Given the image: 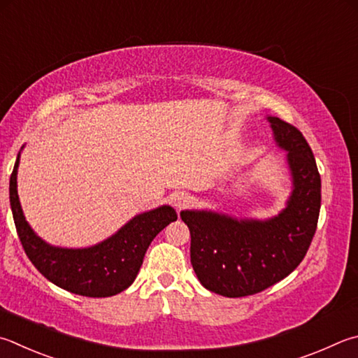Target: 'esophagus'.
<instances>
[{"instance_id":"1","label":"esophagus","mask_w":358,"mask_h":358,"mask_svg":"<svg viewBox=\"0 0 358 358\" xmlns=\"http://www.w3.org/2000/svg\"><path fill=\"white\" fill-rule=\"evenodd\" d=\"M191 203V196L185 191H180V192H175L173 196V206L177 208V210H183L185 206H187Z\"/></svg>"}]
</instances>
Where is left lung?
<instances>
[{"label":"left lung","instance_id":"1","mask_svg":"<svg viewBox=\"0 0 358 358\" xmlns=\"http://www.w3.org/2000/svg\"><path fill=\"white\" fill-rule=\"evenodd\" d=\"M274 142L287 152L291 194L268 219L233 217L213 210H183L191 233V263L206 289L225 297L257 294L283 280L302 262L315 236L321 177L307 141L296 127L266 117Z\"/></svg>","mask_w":358,"mask_h":358}]
</instances>
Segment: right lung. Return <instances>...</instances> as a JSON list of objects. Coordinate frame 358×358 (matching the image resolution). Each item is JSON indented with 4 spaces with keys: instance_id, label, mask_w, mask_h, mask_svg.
Listing matches in <instances>:
<instances>
[{
    "instance_id": "1",
    "label": "right lung",
    "mask_w": 358,
    "mask_h": 358,
    "mask_svg": "<svg viewBox=\"0 0 358 358\" xmlns=\"http://www.w3.org/2000/svg\"><path fill=\"white\" fill-rule=\"evenodd\" d=\"M18 164L20 153L17 155L9 181L10 208L18 238L37 271L56 287L73 294L109 297L125 291L138 275L155 236L177 220V213L171 205H161L136 214L114 235L99 244L81 249L51 245L31 229L24 217L17 191Z\"/></svg>"
}]
</instances>
